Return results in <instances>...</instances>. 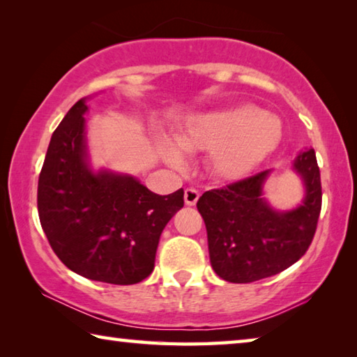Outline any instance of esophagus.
<instances>
[{
    "instance_id": "34e87169",
    "label": "esophagus",
    "mask_w": 357,
    "mask_h": 357,
    "mask_svg": "<svg viewBox=\"0 0 357 357\" xmlns=\"http://www.w3.org/2000/svg\"><path fill=\"white\" fill-rule=\"evenodd\" d=\"M198 198H200V192L193 189V187H189V189L184 190V202L187 206H193L198 202Z\"/></svg>"
}]
</instances>
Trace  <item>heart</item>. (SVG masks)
Segmentation results:
<instances>
[{"mask_svg":"<svg viewBox=\"0 0 357 357\" xmlns=\"http://www.w3.org/2000/svg\"><path fill=\"white\" fill-rule=\"evenodd\" d=\"M282 137L275 114L255 105H236L200 113L187 121L174 135L181 151H211V168L222 179H238L249 173L273 151ZM167 157L179 164L176 149L167 148Z\"/></svg>","mask_w":357,"mask_h":357,"instance_id":"b5f03b06","label":"heart"}]
</instances>
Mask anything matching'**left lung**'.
<instances>
[{
  "label": "left lung",
  "mask_w": 357,
  "mask_h": 357,
  "mask_svg": "<svg viewBox=\"0 0 357 357\" xmlns=\"http://www.w3.org/2000/svg\"><path fill=\"white\" fill-rule=\"evenodd\" d=\"M294 170L305 185L301 206L279 213L263 198L269 170L204 192L197 208L208 231L211 266L231 283L275 275L304 255L315 236L321 211V178L315 151L301 153Z\"/></svg>",
  "instance_id": "1"
}]
</instances>
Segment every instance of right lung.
Returning a JSON list of instances; mask_svg holds the SVG:
<instances>
[{
  "instance_id": "add662e5",
  "label": "right lung",
  "mask_w": 357,
  "mask_h": 357,
  "mask_svg": "<svg viewBox=\"0 0 357 357\" xmlns=\"http://www.w3.org/2000/svg\"><path fill=\"white\" fill-rule=\"evenodd\" d=\"M86 110L80 99L53 132L39 174V220L53 252L70 271L132 285L153 273L162 229L184 206V190L157 195L132 176L91 172Z\"/></svg>"
}]
</instances>
